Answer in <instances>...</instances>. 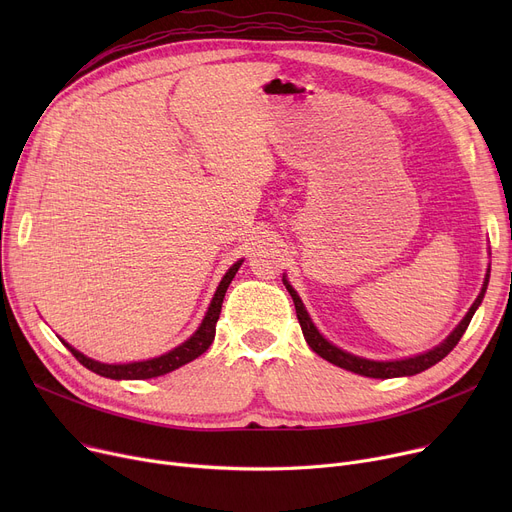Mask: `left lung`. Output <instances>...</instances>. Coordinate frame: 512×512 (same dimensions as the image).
I'll return each instance as SVG.
<instances>
[{
  "label": "left lung",
  "mask_w": 512,
  "mask_h": 512,
  "mask_svg": "<svg viewBox=\"0 0 512 512\" xmlns=\"http://www.w3.org/2000/svg\"><path fill=\"white\" fill-rule=\"evenodd\" d=\"M284 280V278H282ZM488 282H490V272L486 276V282H483V288L479 292V297L475 299V303L471 305L469 313L465 315V319L461 321L459 326H456V330L436 348H432V351H427L423 355H417V357H409V359H400V361H369V359H361V357H355L351 353H344L340 351L338 346L330 344L324 336H321L317 332V328L313 326V321L309 319L299 294L294 292V288L284 280V286L286 290L290 292V297L294 301V309H297V317H299V324H301V330H303V336L305 340L309 342V346L313 348V353H317L319 357H324L326 361L346 369V371H353V373H359V375H365V378H380V380H388V378H400V375H415V373H421L425 369H429L432 365H436L438 361H442L452 348L459 344V340L463 338L465 330L469 328L471 324V317L473 313L477 311V307L481 305L483 301V294H486V288H488Z\"/></svg>",
  "instance_id": "1"
}]
</instances>
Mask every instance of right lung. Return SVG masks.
Wrapping results in <instances>:
<instances>
[{
    "label": "right lung",
    "instance_id": "right-lung-1",
    "mask_svg": "<svg viewBox=\"0 0 512 512\" xmlns=\"http://www.w3.org/2000/svg\"><path fill=\"white\" fill-rule=\"evenodd\" d=\"M242 265V259L236 261L230 270L226 272V276L222 278L218 290L213 294V301L207 309V315L203 319V324L199 326V330L188 338L186 342H182L180 346H176L174 351L149 359V361H139V363H126V365H107V363H99L93 361L89 357H85L83 353H78L76 348H72L68 342L62 340V344L68 348V351L76 357V361L80 365H85L87 369H91L97 375H103V378H110V380H149V378H157V375H164L170 373L186 363H191L193 359H197L199 355H203L207 348L211 346L213 338H215V324H218L220 319V311H222V303H224V294L232 282V278L236 276L238 267Z\"/></svg>",
    "mask_w": 512,
    "mask_h": 512
}]
</instances>
